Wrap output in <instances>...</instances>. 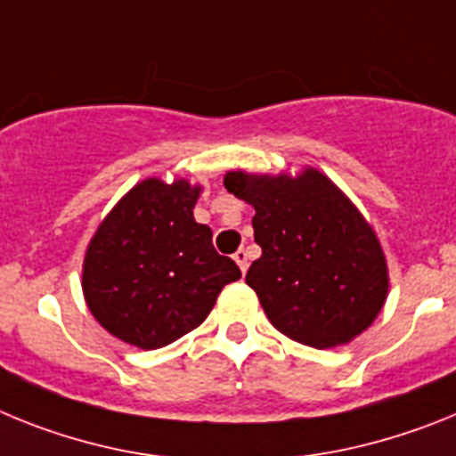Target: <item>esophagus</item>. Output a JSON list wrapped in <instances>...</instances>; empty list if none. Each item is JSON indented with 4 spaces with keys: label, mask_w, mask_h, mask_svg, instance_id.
Wrapping results in <instances>:
<instances>
[{
    "label": "esophagus",
    "mask_w": 456,
    "mask_h": 456,
    "mask_svg": "<svg viewBox=\"0 0 456 456\" xmlns=\"http://www.w3.org/2000/svg\"><path fill=\"white\" fill-rule=\"evenodd\" d=\"M233 261H236V264H239V268L240 271H248V252L243 250V248H240L239 252H236V255H233Z\"/></svg>",
    "instance_id": "obj_1"
}]
</instances>
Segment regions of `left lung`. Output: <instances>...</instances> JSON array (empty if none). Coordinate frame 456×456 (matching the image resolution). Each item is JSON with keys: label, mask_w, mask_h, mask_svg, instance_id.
<instances>
[{"label": "left lung", "mask_w": 456, "mask_h": 456, "mask_svg": "<svg viewBox=\"0 0 456 456\" xmlns=\"http://www.w3.org/2000/svg\"><path fill=\"white\" fill-rule=\"evenodd\" d=\"M224 188L255 206L261 256L245 282L277 330L328 348L374 322L387 294L386 256L358 208L323 174L229 172Z\"/></svg>", "instance_id": "1"}]
</instances>
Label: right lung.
<instances>
[{"label": "right lung", "instance_id": "right-lung-1", "mask_svg": "<svg viewBox=\"0 0 456 456\" xmlns=\"http://www.w3.org/2000/svg\"><path fill=\"white\" fill-rule=\"evenodd\" d=\"M200 188L146 179L112 208L85 256L82 289L91 314L114 338L160 348L195 330L240 268L217 255L195 223Z\"/></svg>", "mask_w": 456, "mask_h": 456}]
</instances>
